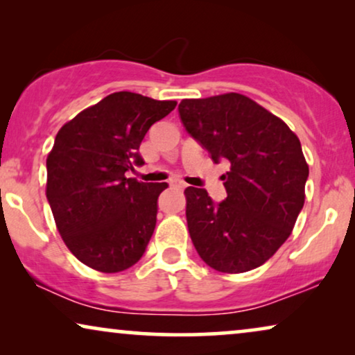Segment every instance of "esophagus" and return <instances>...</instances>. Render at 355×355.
<instances>
[{
	"mask_svg": "<svg viewBox=\"0 0 355 355\" xmlns=\"http://www.w3.org/2000/svg\"><path fill=\"white\" fill-rule=\"evenodd\" d=\"M171 186L178 187V189H184L186 187V184H184L182 181H179V179H174V181H171Z\"/></svg>",
	"mask_w": 355,
	"mask_h": 355,
	"instance_id": "obj_1",
	"label": "esophagus"
}]
</instances>
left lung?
<instances>
[{
  "label": "left lung",
  "instance_id": "left-lung-1",
  "mask_svg": "<svg viewBox=\"0 0 355 355\" xmlns=\"http://www.w3.org/2000/svg\"><path fill=\"white\" fill-rule=\"evenodd\" d=\"M179 118L223 174L227 197L187 187L186 218L197 254L221 273L263 265L291 236L305 200L309 166L288 124L241 94L182 100Z\"/></svg>",
  "mask_w": 355,
  "mask_h": 355
}]
</instances>
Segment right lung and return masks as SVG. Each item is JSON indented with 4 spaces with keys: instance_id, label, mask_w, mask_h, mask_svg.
Here are the masks:
<instances>
[{
    "instance_id": "obj_1",
    "label": "right lung",
    "mask_w": 355,
    "mask_h": 355,
    "mask_svg": "<svg viewBox=\"0 0 355 355\" xmlns=\"http://www.w3.org/2000/svg\"><path fill=\"white\" fill-rule=\"evenodd\" d=\"M176 105L116 92L56 134L46 158V198L67 249L90 268L118 273L145 254L168 184L139 182L125 173L142 166L140 142Z\"/></svg>"
}]
</instances>
